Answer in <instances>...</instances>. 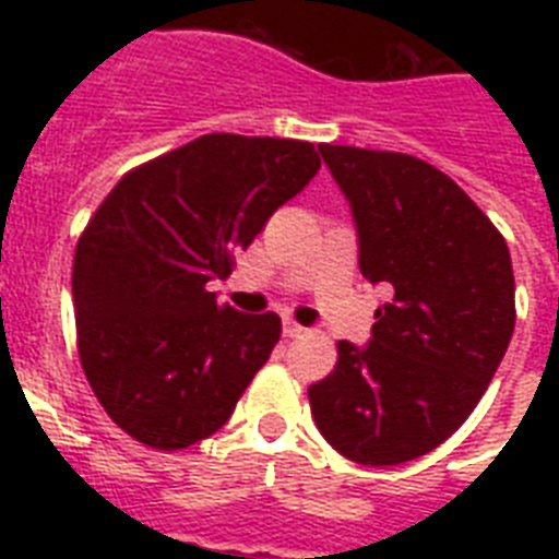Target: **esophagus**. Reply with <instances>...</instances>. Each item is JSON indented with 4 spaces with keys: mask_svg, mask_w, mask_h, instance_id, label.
I'll use <instances>...</instances> for the list:
<instances>
[{
    "mask_svg": "<svg viewBox=\"0 0 559 559\" xmlns=\"http://www.w3.org/2000/svg\"><path fill=\"white\" fill-rule=\"evenodd\" d=\"M305 328H301V324L298 322H293V319H284V336H287V340H298V336H305Z\"/></svg>",
    "mask_w": 559,
    "mask_h": 559,
    "instance_id": "obj_1",
    "label": "esophagus"
}]
</instances>
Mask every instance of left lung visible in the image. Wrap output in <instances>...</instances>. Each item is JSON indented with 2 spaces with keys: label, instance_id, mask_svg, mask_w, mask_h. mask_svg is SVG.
I'll return each mask as SVG.
<instances>
[{
  "label": "left lung",
  "instance_id": "8db88e82",
  "mask_svg": "<svg viewBox=\"0 0 559 559\" xmlns=\"http://www.w3.org/2000/svg\"><path fill=\"white\" fill-rule=\"evenodd\" d=\"M348 197L359 272L391 284L371 342H340L310 412L345 459L391 467L443 443L476 408L513 336L511 252L499 228L429 162L322 144Z\"/></svg>",
  "mask_w": 559,
  "mask_h": 559
}]
</instances>
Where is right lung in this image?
<instances>
[{"mask_svg":"<svg viewBox=\"0 0 559 559\" xmlns=\"http://www.w3.org/2000/svg\"><path fill=\"white\" fill-rule=\"evenodd\" d=\"M322 168L310 142L209 133L118 179L74 249L78 354L130 438L186 450L226 424L281 336L217 305L235 252Z\"/></svg>","mask_w":559,"mask_h":559,"instance_id":"obj_1","label":"right lung"}]
</instances>
